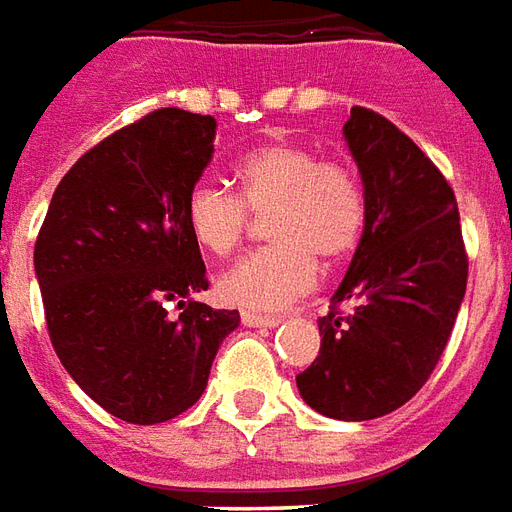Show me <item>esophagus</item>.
I'll return each instance as SVG.
<instances>
[{
    "instance_id": "1",
    "label": "esophagus",
    "mask_w": 512,
    "mask_h": 512,
    "mask_svg": "<svg viewBox=\"0 0 512 512\" xmlns=\"http://www.w3.org/2000/svg\"><path fill=\"white\" fill-rule=\"evenodd\" d=\"M241 323L249 325V328H274V325L282 323V317H276V314L241 312Z\"/></svg>"
}]
</instances>
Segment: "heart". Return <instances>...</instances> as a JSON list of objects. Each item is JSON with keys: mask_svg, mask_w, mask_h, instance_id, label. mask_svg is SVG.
<instances>
[{"mask_svg": "<svg viewBox=\"0 0 512 512\" xmlns=\"http://www.w3.org/2000/svg\"><path fill=\"white\" fill-rule=\"evenodd\" d=\"M236 192L198 181L184 200L192 241L211 255L236 252L249 214L266 219L274 241L238 260L219 279L225 304L274 312L317 285V260L339 266L358 249L366 227V195L358 173L342 160H320L301 143H268L233 168Z\"/></svg>", "mask_w": 512, "mask_h": 512, "instance_id": "b5f03b06", "label": "heart"}]
</instances>
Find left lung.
I'll list each match as a JSON object with an SVG mask.
<instances>
[{"label": "left lung", "mask_w": 512, "mask_h": 512, "mask_svg": "<svg viewBox=\"0 0 512 512\" xmlns=\"http://www.w3.org/2000/svg\"><path fill=\"white\" fill-rule=\"evenodd\" d=\"M344 140L361 170L366 227L331 312L317 320L320 355L295 382L320 415L372 420L426 385L467 293L469 263L456 195L412 138L355 105Z\"/></svg>", "instance_id": "1"}]
</instances>
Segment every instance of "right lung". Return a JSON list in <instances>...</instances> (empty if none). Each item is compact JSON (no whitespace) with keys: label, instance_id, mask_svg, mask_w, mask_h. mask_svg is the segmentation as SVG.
I'll return each mask as SVG.
<instances>
[{"label":"right lung","instance_id":"1","mask_svg":"<svg viewBox=\"0 0 512 512\" xmlns=\"http://www.w3.org/2000/svg\"><path fill=\"white\" fill-rule=\"evenodd\" d=\"M214 116L160 108L83 154L34 244L48 336L81 391L116 418L165 423L206 391L233 309L208 290L184 200L214 154ZM182 309L179 318L167 314Z\"/></svg>","mask_w":512,"mask_h":512}]
</instances>
